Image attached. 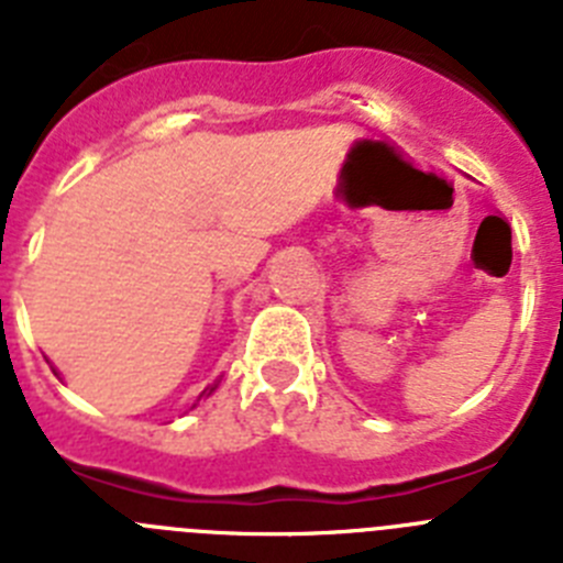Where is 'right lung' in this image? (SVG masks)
<instances>
[{"mask_svg": "<svg viewBox=\"0 0 563 563\" xmlns=\"http://www.w3.org/2000/svg\"><path fill=\"white\" fill-rule=\"evenodd\" d=\"M53 372H56V369H53ZM56 375H58V372H56ZM213 389H217V383H213L211 389H206V391H202V395H200V397H208V395H211V391H213Z\"/></svg>", "mask_w": 563, "mask_h": 563, "instance_id": "add662e5", "label": "right lung"}]
</instances>
